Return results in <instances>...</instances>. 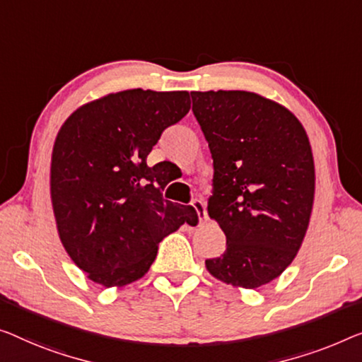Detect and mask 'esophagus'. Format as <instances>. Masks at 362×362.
<instances>
[{
  "mask_svg": "<svg viewBox=\"0 0 362 362\" xmlns=\"http://www.w3.org/2000/svg\"><path fill=\"white\" fill-rule=\"evenodd\" d=\"M192 206L195 208V211H197V214H198V219L202 221H206L208 219V214H206V206H204V203L202 202V199H198V198H195L192 202Z\"/></svg>",
  "mask_w": 362,
  "mask_h": 362,
  "instance_id": "esophagus-1",
  "label": "esophagus"
}]
</instances>
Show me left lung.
Listing matches in <instances>:
<instances>
[{
	"label": "left lung",
	"mask_w": 362,
	"mask_h": 362,
	"mask_svg": "<svg viewBox=\"0 0 362 362\" xmlns=\"http://www.w3.org/2000/svg\"><path fill=\"white\" fill-rule=\"evenodd\" d=\"M213 158L208 214L226 250L206 269L245 289L278 278L300 249L314 204L315 169L304 127L288 109L247 90L192 93Z\"/></svg>",
	"instance_id": "left-lung-1"
}]
</instances>
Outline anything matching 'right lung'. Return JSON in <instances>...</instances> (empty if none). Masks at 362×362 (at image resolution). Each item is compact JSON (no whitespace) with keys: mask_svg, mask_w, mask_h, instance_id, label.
Listing matches in <instances>:
<instances>
[{"mask_svg":"<svg viewBox=\"0 0 362 362\" xmlns=\"http://www.w3.org/2000/svg\"><path fill=\"white\" fill-rule=\"evenodd\" d=\"M188 110L187 90L129 89L79 107L58 132L50 169L58 234L94 283L136 281L164 237L198 224L193 206L163 198L170 180L160 164H146L164 129Z\"/></svg>","mask_w":362,"mask_h":362,"instance_id":"add662e5","label":"right lung"}]
</instances>
